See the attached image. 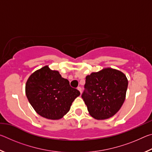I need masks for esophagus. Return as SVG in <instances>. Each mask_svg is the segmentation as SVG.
<instances>
[{"label": "esophagus", "mask_w": 152, "mask_h": 152, "mask_svg": "<svg viewBox=\"0 0 152 152\" xmlns=\"http://www.w3.org/2000/svg\"><path fill=\"white\" fill-rule=\"evenodd\" d=\"M77 89L78 90V91H80V93H82V88H81V87H78V88H77Z\"/></svg>", "instance_id": "34e87169"}]
</instances>
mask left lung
<instances>
[{"instance_id": "left-lung-1", "label": "left lung", "mask_w": 152, "mask_h": 152, "mask_svg": "<svg viewBox=\"0 0 152 152\" xmlns=\"http://www.w3.org/2000/svg\"><path fill=\"white\" fill-rule=\"evenodd\" d=\"M127 86L125 74L116 69L103 68L86 76L82 98L89 114L97 120L114 116L125 101Z\"/></svg>"}]
</instances>
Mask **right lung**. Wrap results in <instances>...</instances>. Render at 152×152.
Instances as JSON below:
<instances>
[{"label":"right lung","mask_w":152,"mask_h":152,"mask_svg":"<svg viewBox=\"0 0 152 152\" xmlns=\"http://www.w3.org/2000/svg\"><path fill=\"white\" fill-rule=\"evenodd\" d=\"M25 94L37 114L52 120L66 115L74 99L80 94L58 71L51 70L48 66L31 74L25 84Z\"/></svg>","instance_id":"add662e5"}]
</instances>
